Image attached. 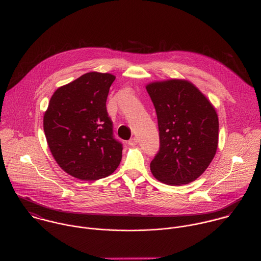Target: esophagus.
<instances>
[{"mask_svg":"<svg viewBox=\"0 0 261 261\" xmlns=\"http://www.w3.org/2000/svg\"><path fill=\"white\" fill-rule=\"evenodd\" d=\"M128 144H129V145H131V146L136 145V144H137V138H135V137L131 138L130 140H128Z\"/></svg>","mask_w":261,"mask_h":261,"instance_id":"1","label":"esophagus"}]
</instances>
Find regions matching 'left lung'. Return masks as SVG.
Wrapping results in <instances>:
<instances>
[{
	"mask_svg": "<svg viewBox=\"0 0 261 261\" xmlns=\"http://www.w3.org/2000/svg\"><path fill=\"white\" fill-rule=\"evenodd\" d=\"M145 88L156 109L160 138L151 171L166 185L189 184L205 171L217 152L216 109L188 81L155 82Z\"/></svg>",
	"mask_w": 261,
	"mask_h": 261,
	"instance_id": "left-lung-1",
	"label": "left lung"
}]
</instances>
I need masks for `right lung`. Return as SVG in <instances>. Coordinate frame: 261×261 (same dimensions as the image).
<instances>
[{
    "label": "right lung",
    "mask_w": 261,
    "mask_h": 261,
    "mask_svg": "<svg viewBox=\"0 0 261 261\" xmlns=\"http://www.w3.org/2000/svg\"><path fill=\"white\" fill-rule=\"evenodd\" d=\"M116 76L89 72L59 88L43 118L49 150L68 174L96 180L113 173L122 160L123 144L114 137L106 110Z\"/></svg>",
    "instance_id": "right-lung-1"
}]
</instances>
